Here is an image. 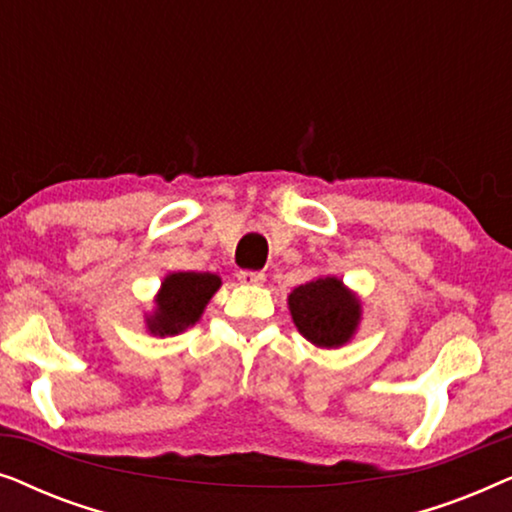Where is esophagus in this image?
<instances>
[{
  "label": "esophagus",
  "mask_w": 512,
  "mask_h": 512,
  "mask_svg": "<svg viewBox=\"0 0 512 512\" xmlns=\"http://www.w3.org/2000/svg\"><path fill=\"white\" fill-rule=\"evenodd\" d=\"M237 279H240L242 284L256 286V284L265 282V272H261V270H240V272H237Z\"/></svg>",
  "instance_id": "esophagus-1"
}]
</instances>
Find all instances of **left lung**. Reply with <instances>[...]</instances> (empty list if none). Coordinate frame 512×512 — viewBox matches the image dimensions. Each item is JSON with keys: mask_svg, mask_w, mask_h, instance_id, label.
<instances>
[{"mask_svg": "<svg viewBox=\"0 0 512 512\" xmlns=\"http://www.w3.org/2000/svg\"><path fill=\"white\" fill-rule=\"evenodd\" d=\"M289 307L298 331L319 347L345 345L361 317L359 300L335 277L300 284L289 296Z\"/></svg>", "mask_w": 512, "mask_h": 512, "instance_id": "left-lung-1", "label": "left lung"}]
</instances>
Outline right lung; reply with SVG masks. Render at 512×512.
Wrapping results in <instances>:
<instances>
[{
  "label": "right lung",
  "instance_id": "1",
  "mask_svg": "<svg viewBox=\"0 0 512 512\" xmlns=\"http://www.w3.org/2000/svg\"><path fill=\"white\" fill-rule=\"evenodd\" d=\"M221 286V279L212 272H177L163 282L158 296V310L149 321L151 331L158 335H174L193 326L202 310Z\"/></svg>",
  "mask_w": 512,
  "mask_h": 512
}]
</instances>
